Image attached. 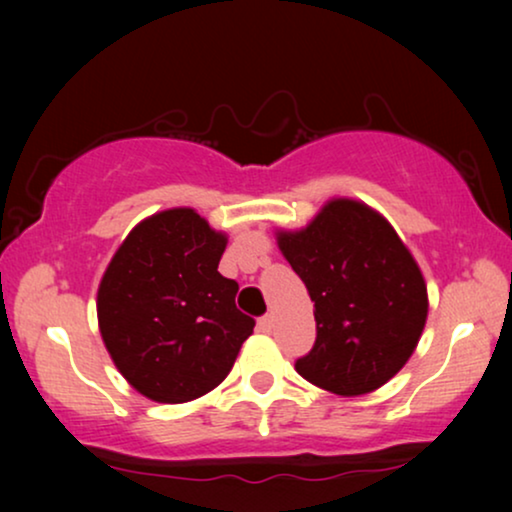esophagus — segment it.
Returning a JSON list of instances; mask_svg holds the SVG:
<instances>
[{
	"label": "esophagus",
	"instance_id": "1",
	"mask_svg": "<svg viewBox=\"0 0 512 512\" xmlns=\"http://www.w3.org/2000/svg\"><path fill=\"white\" fill-rule=\"evenodd\" d=\"M256 328L261 333H272V317H270V314H265V317L258 319V326Z\"/></svg>",
	"mask_w": 512,
	"mask_h": 512
}]
</instances>
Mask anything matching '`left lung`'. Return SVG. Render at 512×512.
Masks as SVG:
<instances>
[{"label": "left lung", "instance_id": "1", "mask_svg": "<svg viewBox=\"0 0 512 512\" xmlns=\"http://www.w3.org/2000/svg\"><path fill=\"white\" fill-rule=\"evenodd\" d=\"M286 261L314 303L317 340L298 375L338 396L380 389L422 338V270L391 223L359 200H328L300 230H277Z\"/></svg>", "mask_w": 512, "mask_h": 512}]
</instances>
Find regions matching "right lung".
Segmentation results:
<instances>
[{
    "label": "right lung",
    "instance_id": "1",
    "mask_svg": "<svg viewBox=\"0 0 512 512\" xmlns=\"http://www.w3.org/2000/svg\"><path fill=\"white\" fill-rule=\"evenodd\" d=\"M228 237L191 207L137 223L97 289L104 347L139 394L186 403L226 380L256 321L219 261Z\"/></svg>",
    "mask_w": 512,
    "mask_h": 512
}]
</instances>
